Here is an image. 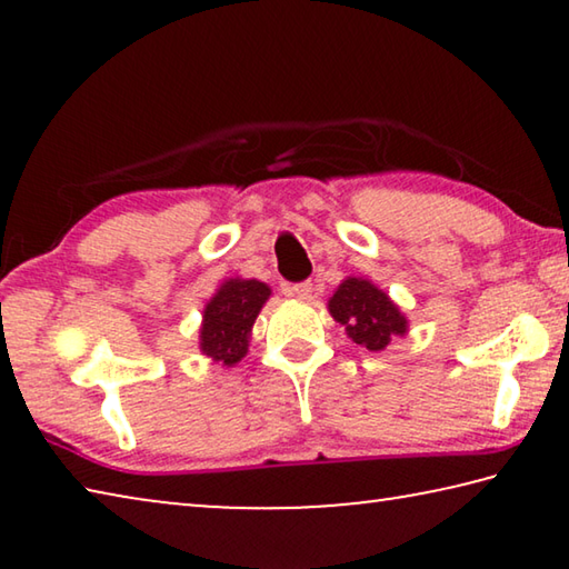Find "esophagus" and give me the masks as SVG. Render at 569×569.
I'll list each match as a JSON object with an SVG mask.
<instances>
[{
  "mask_svg": "<svg viewBox=\"0 0 569 569\" xmlns=\"http://www.w3.org/2000/svg\"><path fill=\"white\" fill-rule=\"evenodd\" d=\"M283 291L288 293V296H293V298H301V301H306V298H311V293H313V283L311 281H301V283H288Z\"/></svg>",
  "mask_w": 569,
  "mask_h": 569,
  "instance_id": "obj_1",
  "label": "esophagus"
}]
</instances>
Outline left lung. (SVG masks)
I'll list each match as a JSON object with an SVG mask.
<instances>
[{"mask_svg":"<svg viewBox=\"0 0 569 569\" xmlns=\"http://www.w3.org/2000/svg\"><path fill=\"white\" fill-rule=\"evenodd\" d=\"M329 311L346 326L349 339L369 351L387 349L393 336L407 333V319L399 308L363 278H346L329 301Z\"/></svg>","mask_w":569,"mask_h":569,"instance_id":"obj_1","label":"left lung"}]
</instances>
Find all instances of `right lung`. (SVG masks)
Listing matches in <instances>:
<instances>
[{
	"instance_id": "right-lung-1",
	"label": "right lung",
	"mask_w": 569,
	"mask_h": 569,
	"mask_svg": "<svg viewBox=\"0 0 569 569\" xmlns=\"http://www.w3.org/2000/svg\"><path fill=\"white\" fill-rule=\"evenodd\" d=\"M271 296V288L261 281L230 278L218 288L203 311L200 349L223 366H233L248 351V336L258 311Z\"/></svg>"
}]
</instances>
